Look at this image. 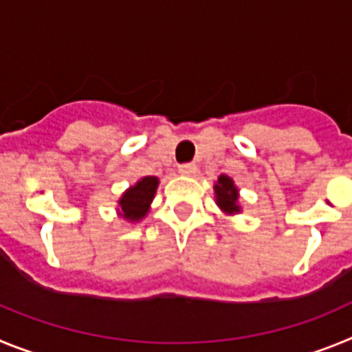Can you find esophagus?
I'll return each mask as SVG.
<instances>
[{"label": "esophagus", "instance_id": "obj_1", "mask_svg": "<svg viewBox=\"0 0 352 352\" xmlns=\"http://www.w3.org/2000/svg\"><path fill=\"white\" fill-rule=\"evenodd\" d=\"M195 170H197V167H195V164H192V162L179 166V173L185 174V176H192V174H195Z\"/></svg>", "mask_w": 352, "mask_h": 352}]
</instances>
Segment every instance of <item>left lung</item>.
<instances>
[{
  "label": "left lung",
  "mask_w": 352,
  "mask_h": 352,
  "mask_svg": "<svg viewBox=\"0 0 352 352\" xmlns=\"http://www.w3.org/2000/svg\"><path fill=\"white\" fill-rule=\"evenodd\" d=\"M214 194H217V204L222 208L227 213H234L239 210V206L236 204L238 201V190H236L234 183L231 178L227 176H220L219 183L214 185Z\"/></svg>",
  "instance_id": "obj_1"
}]
</instances>
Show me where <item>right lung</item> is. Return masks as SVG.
Returning <instances> with one entry per match:
<instances>
[{"mask_svg":"<svg viewBox=\"0 0 352 352\" xmlns=\"http://www.w3.org/2000/svg\"><path fill=\"white\" fill-rule=\"evenodd\" d=\"M157 185L158 179L155 176H146L141 182H138V185L126 190L120 201L123 217L129 220L142 219L148 211L149 203L153 201Z\"/></svg>","mask_w":352,"mask_h":352,"instance_id":"obj_1","label":"right lung"}]
</instances>
